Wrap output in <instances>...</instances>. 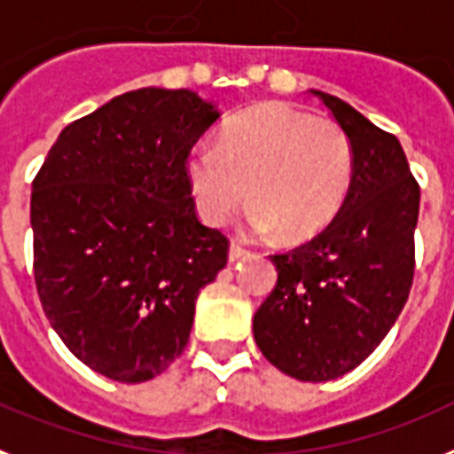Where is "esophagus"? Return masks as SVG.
<instances>
[{
  "mask_svg": "<svg viewBox=\"0 0 454 454\" xmlns=\"http://www.w3.org/2000/svg\"><path fill=\"white\" fill-rule=\"evenodd\" d=\"M246 254H248V250H243L241 246H236V243H231V246H230V253H227V257H230V262H231V264H234V262L243 260Z\"/></svg>",
  "mask_w": 454,
  "mask_h": 454,
  "instance_id": "esophagus-1",
  "label": "esophagus"
}]
</instances>
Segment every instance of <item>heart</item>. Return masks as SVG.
I'll use <instances>...</instances> for the list:
<instances>
[{
	"instance_id": "heart-1",
	"label": "heart",
	"mask_w": 454,
	"mask_h": 454,
	"mask_svg": "<svg viewBox=\"0 0 454 454\" xmlns=\"http://www.w3.org/2000/svg\"><path fill=\"white\" fill-rule=\"evenodd\" d=\"M187 183L208 224H223L248 200V231L309 241L332 224L353 185L355 157L348 134L327 118H313L269 101L231 118L218 144L187 155Z\"/></svg>"
}]
</instances>
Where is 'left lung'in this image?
<instances>
[{"mask_svg": "<svg viewBox=\"0 0 454 454\" xmlns=\"http://www.w3.org/2000/svg\"><path fill=\"white\" fill-rule=\"evenodd\" d=\"M309 92L350 138L353 185L327 230L273 254L278 283L254 313L253 334L276 369L327 383L362 364L402 313L413 283L420 187L399 138L339 97Z\"/></svg>", "mask_w": 454, "mask_h": 454, "instance_id": "obj_1", "label": "left lung"}]
</instances>
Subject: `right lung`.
<instances>
[{"instance_id": "right-lung-1", "label": "right lung", "mask_w": 454, "mask_h": 454, "mask_svg": "<svg viewBox=\"0 0 454 454\" xmlns=\"http://www.w3.org/2000/svg\"><path fill=\"white\" fill-rule=\"evenodd\" d=\"M220 118L192 90L141 88L67 125L32 183L34 280L51 327L118 380L185 350L230 243L194 213L185 160Z\"/></svg>"}]
</instances>
